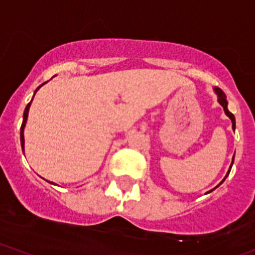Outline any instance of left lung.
Segmentation results:
<instances>
[{"mask_svg": "<svg viewBox=\"0 0 255 255\" xmlns=\"http://www.w3.org/2000/svg\"><path fill=\"white\" fill-rule=\"evenodd\" d=\"M214 92H215V93H216V95H218V101H219V104H220V105H221L222 107H224V111H225V114H226L227 116L230 117V120L232 121V128H234V130H235V128H236V120H235V116H234V115H232L231 112L229 111V109H227V100H226V95H225V93L222 92V90L220 89V88H216V87L214 88ZM234 160H235V155H234V157H232V163H231V166H230V170H229V172H227V175L225 176L224 181H225V179H226V177L229 176L230 171H231V167H232V165H234ZM224 181H222V182H224ZM222 182H221V183H222ZM221 183H220V184H221ZM220 184H219V186H220ZM219 186H218V187H219ZM215 188H216V187H215ZM215 188H214V189H215ZM214 189H211V191H214ZM211 191H210V192H211ZM210 192H208V193H210Z\"/></svg>", "mask_w": 255, "mask_h": 255, "instance_id": "1", "label": "left lung"}]
</instances>
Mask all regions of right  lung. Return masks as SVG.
Listing matches in <instances>:
<instances>
[{
    "label": "right lung",
    "mask_w": 255,
    "mask_h": 255,
    "mask_svg": "<svg viewBox=\"0 0 255 255\" xmlns=\"http://www.w3.org/2000/svg\"><path fill=\"white\" fill-rule=\"evenodd\" d=\"M44 84H45V83H44ZM44 84L40 85V87L37 88V89L35 90V93H36L37 90H39L40 88H41L42 85H44ZM35 93H34V95H35ZM33 99H34V96H33ZM33 99H31V101H33ZM31 101H30V103L28 104V105H26L25 110H24V115H23V123H21V127H20V144H21V149H23V151H24V127H25L26 120H28V112H29V107H30V105H31ZM50 183H51V182H50ZM52 184H55V183H52Z\"/></svg>",
    "instance_id": "obj_1"
}]
</instances>
